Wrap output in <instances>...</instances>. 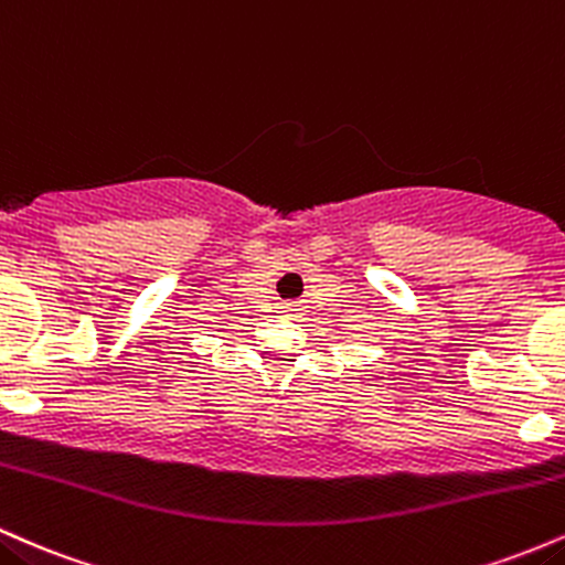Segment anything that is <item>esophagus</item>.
<instances>
[{"label": "esophagus", "instance_id": "34e87169", "mask_svg": "<svg viewBox=\"0 0 565 565\" xmlns=\"http://www.w3.org/2000/svg\"><path fill=\"white\" fill-rule=\"evenodd\" d=\"M285 309H290V307H285Z\"/></svg>", "mask_w": 565, "mask_h": 565}]
</instances>
